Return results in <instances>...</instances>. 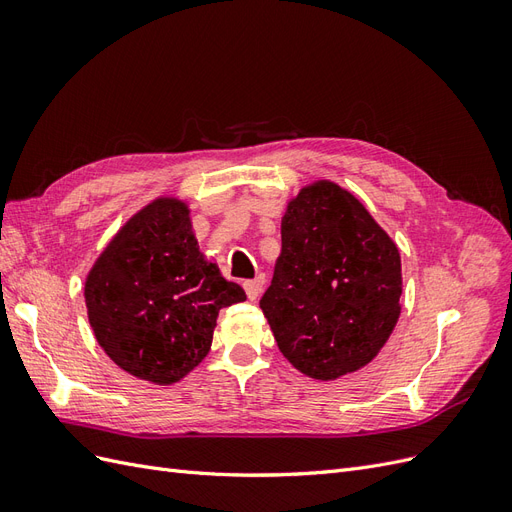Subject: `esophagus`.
I'll list each match as a JSON object with an SVG mask.
<instances>
[{"mask_svg":"<svg viewBox=\"0 0 512 512\" xmlns=\"http://www.w3.org/2000/svg\"><path fill=\"white\" fill-rule=\"evenodd\" d=\"M243 288H245V292H247V299L256 301V299L260 297L262 288H265V275H256L254 280H247V282L243 284Z\"/></svg>","mask_w":512,"mask_h":512,"instance_id":"34e87169","label":"esophagus"}]
</instances>
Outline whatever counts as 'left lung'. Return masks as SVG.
Returning a JSON list of instances; mask_svg holds the SVG:
<instances>
[{"label": "left lung", "instance_id": "left-lung-1", "mask_svg": "<svg viewBox=\"0 0 512 512\" xmlns=\"http://www.w3.org/2000/svg\"><path fill=\"white\" fill-rule=\"evenodd\" d=\"M397 245L350 192L307 185L282 218V254L260 309L275 342L316 380L365 367L399 318Z\"/></svg>", "mask_w": 512, "mask_h": 512}]
</instances>
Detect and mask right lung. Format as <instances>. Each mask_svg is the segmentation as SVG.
Masks as SVG:
<instances>
[{
  "label": "right lung",
  "instance_id": "1",
  "mask_svg": "<svg viewBox=\"0 0 512 512\" xmlns=\"http://www.w3.org/2000/svg\"><path fill=\"white\" fill-rule=\"evenodd\" d=\"M245 301L200 252L188 205L158 198L138 211L85 282L89 324L128 374L173 384L205 359L222 307Z\"/></svg>",
  "mask_w": 512,
  "mask_h": 512
}]
</instances>
